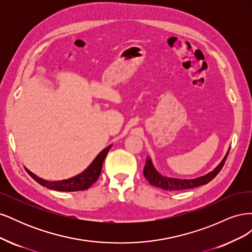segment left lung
<instances>
[{"label":"left lung","instance_id":"obj_1","mask_svg":"<svg viewBox=\"0 0 252 252\" xmlns=\"http://www.w3.org/2000/svg\"><path fill=\"white\" fill-rule=\"evenodd\" d=\"M228 154H229V152H227L225 158H223V161L219 164V166L215 170H212L211 172L204 175V177H200L192 180H181V179H172V178L163 177L162 174H159L155 169V167L152 165V162L149 158H147L146 159L143 172H144L145 178L147 179V181L150 183V184L156 187L162 188L164 190H169V191L190 189V188L199 187V186L207 184V183H209L211 180L215 179L217 177V174L220 171V169L223 168L226 158L228 157Z\"/></svg>","mask_w":252,"mask_h":252}]
</instances>
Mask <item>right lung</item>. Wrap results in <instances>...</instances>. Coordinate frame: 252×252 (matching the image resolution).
Listing matches in <instances>:
<instances>
[{"label":"right lung","mask_w":252,"mask_h":252,"mask_svg":"<svg viewBox=\"0 0 252 252\" xmlns=\"http://www.w3.org/2000/svg\"><path fill=\"white\" fill-rule=\"evenodd\" d=\"M111 147L108 146L107 148H105L102 150L100 154L97 155V157L94 159V162L91 163L88 168L86 170H84L82 173L75 175V177L68 179V180H63V181H46L43 180L39 177H36L35 174L32 172H30L28 169L26 171L28 174L32 177L34 181H36L39 184L42 186L52 189V190H57V191H81V190H86L88 189L91 185L94 184V182L97 181L98 177H100L101 171H102V166L103 162L106 158V155L108 154V151Z\"/></svg>","instance_id":"add662e5"}]
</instances>
